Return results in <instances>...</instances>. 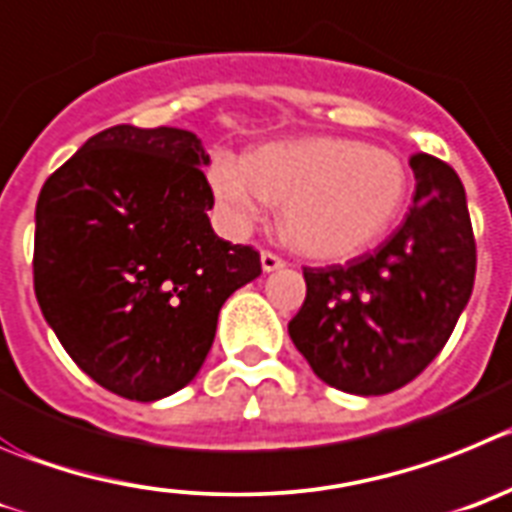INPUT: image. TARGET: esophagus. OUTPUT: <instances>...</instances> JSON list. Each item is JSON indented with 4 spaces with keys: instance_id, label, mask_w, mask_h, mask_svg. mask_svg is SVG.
<instances>
[{
    "instance_id": "34e87169",
    "label": "esophagus",
    "mask_w": 512,
    "mask_h": 512,
    "mask_svg": "<svg viewBox=\"0 0 512 512\" xmlns=\"http://www.w3.org/2000/svg\"><path fill=\"white\" fill-rule=\"evenodd\" d=\"M260 262H262V270H265V273H273V270H280V267H285L283 257H278L275 252H270V250H262Z\"/></svg>"
}]
</instances>
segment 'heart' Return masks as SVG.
I'll return each mask as SVG.
<instances>
[{"label": "heart", "mask_w": 512, "mask_h": 512, "mask_svg": "<svg viewBox=\"0 0 512 512\" xmlns=\"http://www.w3.org/2000/svg\"><path fill=\"white\" fill-rule=\"evenodd\" d=\"M211 188L234 229L283 206L285 237L313 257H347L390 232L411 191L403 160L347 137L265 145L245 160L216 158Z\"/></svg>", "instance_id": "heart-1"}]
</instances>
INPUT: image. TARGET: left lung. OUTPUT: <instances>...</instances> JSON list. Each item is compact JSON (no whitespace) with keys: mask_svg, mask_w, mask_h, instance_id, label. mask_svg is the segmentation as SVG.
Returning <instances> with one entry per match:
<instances>
[{"mask_svg":"<svg viewBox=\"0 0 512 512\" xmlns=\"http://www.w3.org/2000/svg\"><path fill=\"white\" fill-rule=\"evenodd\" d=\"M413 206L377 247L347 265L303 267L306 301L288 334L336 390L385 395L421 375L449 342L474 288L477 247L454 168L418 153Z\"/></svg>","mask_w":512,"mask_h":512,"instance_id":"8db88e82","label":"left lung"}]
</instances>
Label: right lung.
Masks as SVG:
<instances>
[{"label":"right lung","mask_w":512,"mask_h":512,"mask_svg":"<svg viewBox=\"0 0 512 512\" xmlns=\"http://www.w3.org/2000/svg\"><path fill=\"white\" fill-rule=\"evenodd\" d=\"M209 155L188 130L117 124L55 170L35 209V296L71 359L122 398L160 400L204 365L260 252L216 237Z\"/></svg>","instance_id":"add662e5"}]
</instances>
